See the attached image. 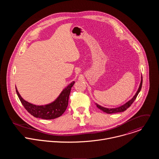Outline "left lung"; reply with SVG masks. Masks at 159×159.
I'll use <instances>...</instances> for the list:
<instances>
[{
    "instance_id": "obj_1",
    "label": "left lung",
    "mask_w": 159,
    "mask_h": 159,
    "mask_svg": "<svg viewBox=\"0 0 159 159\" xmlns=\"http://www.w3.org/2000/svg\"><path fill=\"white\" fill-rule=\"evenodd\" d=\"M142 75L141 77V82H140V84L139 85V87L138 89V90L137 91V93H136L135 95L129 100L128 101V102H126L125 104H124L123 105L120 106V107H115V108H107V107H102L99 104H98L97 103H96V106L100 109L101 110H102V111L107 113V114H112V113H116V112H123L125 111V110H126L131 104L134 101V100L136 99V98H137L138 94H139V93L140 92L141 90V89H142Z\"/></svg>"
}]
</instances>
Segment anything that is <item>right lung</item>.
I'll return each instance as SVG.
<instances>
[{
	"instance_id": "right-lung-1",
	"label": "right lung",
	"mask_w": 159,
	"mask_h": 159,
	"mask_svg": "<svg viewBox=\"0 0 159 159\" xmlns=\"http://www.w3.org/2000/svg\"><path fill=\"white\" fill-rule=\"evenodd\" d=\"M75 81L72 82L63 89L58 98L51 103L45 105H35L25 101L19 94L16 87V93L22 104L31 115L43 120H52L61 116L66 109L71 88Z\"/></svg>"
}]
</instances>
